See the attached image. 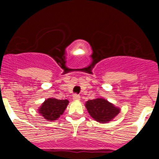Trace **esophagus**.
<instances>
[{
    "mask_svg": "<svg viewBox=\"0 0 159 159\" xmlns=\"http://www.w3.org/2000/svg\"><path fill=\"white\" fill-rule=\"evenodd\" d=\"M80 99V96L79 95H77V94H74L73 95V99L74 100H79Z\"/></svg>",
    "mask_w": 159,
    "mask_h": 159,
    "instance_id": "esophagus-1",
    "label": "esophagus"
}]
</instances>
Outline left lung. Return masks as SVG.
Instances as JSON below:
<instances>
[{"instance_id":"8db88e82","label":"left lung","mask_w":159,"mask_h":159,"mask_svg":"<svg viewBox=\"0 0 159 159\" xmlns=\"http://www.w3.org/2000/svg\"><path fill=\"white\" fill-rule=\"evenodd\" d=\"M88 113L99 123H107L119 113V108L116 107L112 103L104 99L98 98L88 100L86 102Z\"/></svg>"}]
</instances>
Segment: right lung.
<instances>
[{
    "mask_svg": "<svg viewBox=\"0 0 159 159\" xmlns=\"http://www.w3.org/2000/svg\"><path fill=\"white\" fill-rule=\"evenodd\" d=\"M68 101L67 99L50 98L43 102L42 106L39 109V113L41 114V116L48 120H57L64 113Z\"/></svg>",
    "mask_w": 159,
    "mask_h": 159,
    "instance_id": "obj_1",
    "label": "right lung"
}]
</instances>
